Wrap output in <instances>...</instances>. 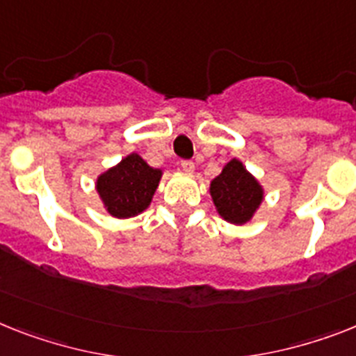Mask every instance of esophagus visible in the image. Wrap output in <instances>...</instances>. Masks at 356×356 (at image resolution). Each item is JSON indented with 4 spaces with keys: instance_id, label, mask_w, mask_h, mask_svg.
<instances>
[{
    "instance_id": "1",
    "label": "esophagus",
    "mask_w": 356,
    "mask_h": 356,
    "mask_svg": "<svg viewBox=\"0 0 356 356\" xmlns=\"http://www.w3.org/2000/svg\"><path fill=\"white\" fill-rule=\"evenodd\" d=\"M180 167L184 169L185 172H193V171H195V161H193V160H181Z\"/></svg>"
}]
</instances>
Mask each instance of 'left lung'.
I'll use <instances>...</instances> for the list:
<instances>
[{
	"label": "left lung",
	"mask_w": 356,
	"mask_h": 356,
	"mask_svg": "<svg viewBox=\"0 0 356 356\" xmlns=\"http://www.w3.org/2000/svg\"><path fill=\"white\" fill-rule=\"evenodd\" d=\"M211 196L231 224H245L262 202V187L238 160H231L211 184Z\"/></svg>",
	"instance_id": "obj_1"
}]
</instances>
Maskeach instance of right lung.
<instances>
[{
	"label": "right lung",
	"instance_id": "add662e5",
	"mask_svg": "<svg viewBox=\"0 0 356 356\" xmlns=\"http://www.w3.org/2000/svg\"><path fill=\"white\" fill-rule=\"evenodd\" d=\"M160 178V169H152L138 154H131L99 176L96 187L108 213L116 218H131L149 207Z\"/></svg>",
	"mask_w": 356,
	"mask_h": 356
}]
</instances>
